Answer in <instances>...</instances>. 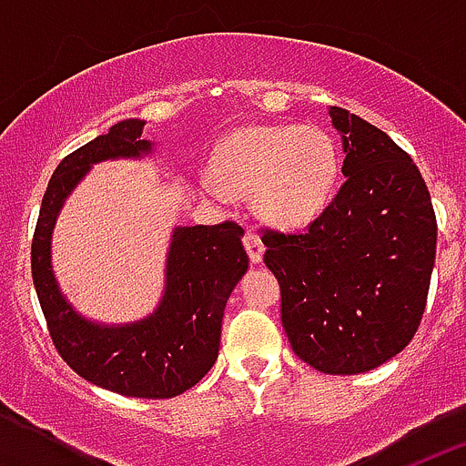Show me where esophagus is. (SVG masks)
<instances>
[{
  "label": "esophagus",
  "instance_id": "1",
  "mask_svg": "<svg viewBox=\"0 0 466 466\" xmlns=\"http://www.w3.org/2000/svg\"><path fill=\"white\" fill-rule=\"evenodd\" d=\"M242 242H245V249H247V254H249V261L261 263L263 252H266L261 236H258V233H254V230H247L245 238H242Z\"/></svg>",
  "mask_w": 466,
  "mask_h": 466
}]
</instances>
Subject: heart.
<instances>
[{"mask_svg": "<svg viewBox=\"0 0 466 466\" xmlns=\"http://www.w3.org/2000/svg\"><path fill=\"white\" fill-rule=\"evenodd\" d=\"M203 188L214 200L252 193L254 212L279 228L315 221L339 182V151L312 126H249L228 135L214 154Z\"/></svg>", "mask_w": 466, "mask_h": 466, "instance_id": "1", "label": "heart"}]
</instances>
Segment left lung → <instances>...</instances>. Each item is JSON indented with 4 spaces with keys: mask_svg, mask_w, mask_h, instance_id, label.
Wrapping results in <instances>:
<instances>
[{
    "mask_svg": "<svg viewBox=\"0 0 466 466\" xmlns=\"http://www.w3.org/2000/svg\"><path fill=\"white\" fill-rule=\"evenodd\" d=\"M343 139L345 182L306 233H263L291 350L331 376L399 355L425 312L436 257L427 184L380 127L329 109Z\"/></svg>",
    "mask_w": 466,
    "mask_h": 466,
    "instance_id": "obj_1",
    "label": "left lung"
}]
</instances>
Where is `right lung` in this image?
<instances>
[{"label":"right lung","instance_id":"obj_1","mask_svg":"<svg viewBox=\"0 0 466 466\" xmlns=\"http://www.w3.org/2000/svg\"><path fill=\"white\" fill-rule=\"evenodd\" d=\"M142 127L137 118L121 121L60 160L32 238V279L53 345L81 378L123 397L170 399L196 385L217 361L226 300L249 266L245 230L236 221L175 228L158 308L121 327L81 317L51 270V233L67 196L95 163L149 154Z\"/></svg>","mask_w":466,"mask_h":466}]
</instances>
